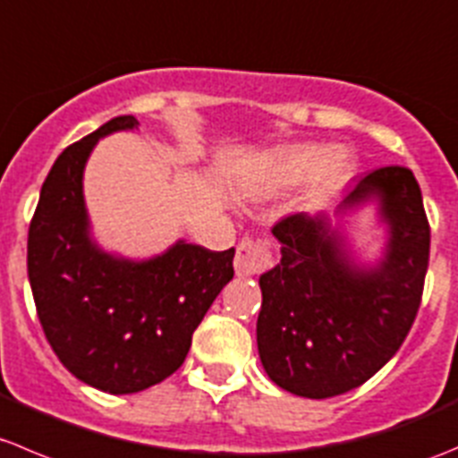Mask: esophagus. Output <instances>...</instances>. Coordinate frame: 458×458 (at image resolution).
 <instances>
[{"instance_id":"obj_1","label":"esophagus","mask_w":458,"mask_h":458,"mask_svg":"<svg viewBox=\"0 0 458 458\" xmlns=\"http://www.w3.org/2000/svg\"><path fill=\"white\" fill-rule=\"evenodd\" d=\"M271 265V247L267 240L244 238L235 249V274L256 276Z\"/></svg>"}]
</instances>
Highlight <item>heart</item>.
Returning a JSON list of instances; mask_svg holds the SVG:
<instances>
[{
	"label": "heart",
	"mask_w": 458,
	"mask_h": 458,
	"mask_svg": "<svg viewBox=\"0 0 458 458\" xmlns=\"http://www.w3.org/2000/svg\"><path fill=\"white\" fill-rule=\"evenodd\" d=\"M347 153L320 144H289L262 165V169L235 180L238 196H253L262 189H283L314 175L316 182H338L347 174Z\"/></svg>",
	"instance_id": "b5f03b06"
}]
</instances>
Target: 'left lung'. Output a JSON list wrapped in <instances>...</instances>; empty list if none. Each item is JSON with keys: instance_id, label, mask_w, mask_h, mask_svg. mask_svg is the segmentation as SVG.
<instances>
[{"instance_id": "left-lung-1", "label": "left lung", "mask_w": 458, "mask_h": 458, "mask_svg": "<svg viewBox=\"0 0 458 458\" xmlns=\"http://www.w3.org/2000/svg\"><path fill=\"white\" fill-rule=\"evenodd\" d=\"M372 200L387 244L369 269L350 260L325 214H293L271 229L283 258L260 276L258 354L267 377L296 396H338L369 381L416 318L429 260L420 187L405 166H383L354 180L336 211Z\"/></svg>"}]
</instances>
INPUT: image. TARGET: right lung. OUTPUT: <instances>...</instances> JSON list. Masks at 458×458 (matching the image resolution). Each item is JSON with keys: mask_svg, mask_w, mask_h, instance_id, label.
<instances>
[{"mask_svg": "<svg viewBox=\"0 0 458 458\" xmlns=\"http://www.w3.org/2000/svg\"><path fill=\"white\" fill-rule=\"evenodd\" d=\"M138 126L133 115L113 117L66 147L29 229V280L47 341L75 378L108 394L142 392L171 377L233 278V247L209 251L178 240L156 258L126 260L90 238L86 160L99 138Z\"/></svg>", "mask_w": 458, "mask_h": 458, "instance_id": "right-lung-1", "label": "right lung"}]
</instances>
